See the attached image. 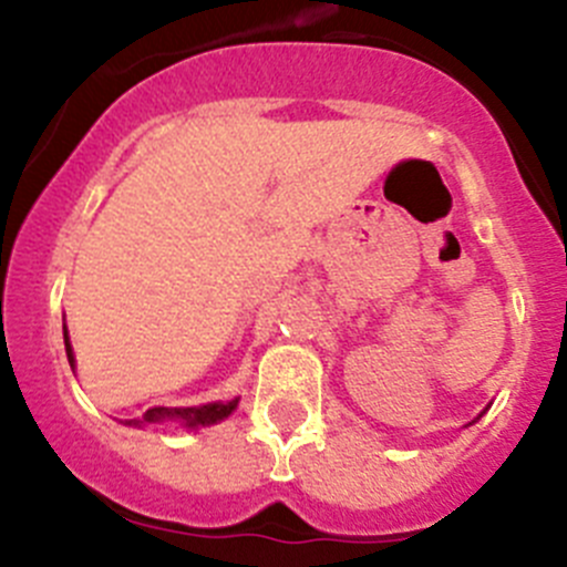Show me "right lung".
I'll list each match as a JSON object with an SVG mask.
<instances>
[{
    "instance_id": "obj_1",
    "label": "right lung",
    "mask_w": 567,
    "mask_h": 567,
    "mask_svg": "<svg viewBox=\"0 0 567 567\" xmlns=\"http://www.w3.org/2000/svg\"><path fill=\"white\" fill-rule=\"evenodd\" d=\"M65 354H69L71 368H74V354H71L69 334H65ZM238 401H216V404H202V406H152V410L144 412V421H161V417H179L185 426H207V423H216L221 417H227L229 412L235 410ZM126 423H141L135 417H130Z\"/></svg>"
}]
</instances>
